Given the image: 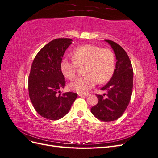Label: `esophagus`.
<instances>
[{"label": "esophagus", "mask_w": 158, "mask_h": 158, "mask_svg": "<svg viewBox=\"0 0 158 158\" xmlns=\"http://www.w3.org/2000/svg\"><path fill=\"white\" fill-rule=\"evenodd\" d=\"M78 94L79 96H81V97H84V96L87 97V96H88V95H89V94H81V93H78Z\"/></svg>", "instance_id": "34e87169"}]
</instances>
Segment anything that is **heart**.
<instances>
[{
	"instance_id": "obj_1",
	"label": "heart",
	"mask_w": 158,
	"mask_h": 158,
	"mask_svg": "<svg viewBox=\"0 0 158 158\" xmlns=\"http://www.w3.org/2000/svg\"><path fill=\"white\" fill-rule=\"evenodd\" d=\"M85 64L86 75L76 78L69 87L78 93L84 94L95 86L97 82L103 83L110 80L115 69V57L108 49H102L94 45H84L73 52V59L64 58L60 63V69L69 79H73L78 66Z\"/></svg>"
}]
</instances>
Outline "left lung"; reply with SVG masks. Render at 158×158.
<instances>
[{
  "label": "left lung",
  "mask_w": 158,
  "mask_h": 158,
  "mask_svg": "<svg viewBox=\"0 0 158 158\" xmlns=\"http://www.w3.org/2000/svg\"><path fill=\"white\" fill-rule=\"evenodd\" d=\"M111 47L116 57L115 69L109 82L101 88L105 95H96L98 103L91 108V112L102 121H115L122 116L130 102L132 92L133 70L126 51L117 43L105 40Z\"/></svg>",
  "instance_id": "1"
}]
</instances>
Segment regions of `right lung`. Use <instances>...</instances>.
Masks as SVG:
<instances>
[{
	"mask_svg": "<svg viewBox=\"0 0 158 158\" xmlns=\"http://www.w3.org/2000/svg\"><path fill=\"white\" fill-rule=\"evenodd\" d=\"M72 41L69 38L50 41L38 52L31 65L28 80L30 98L35 111L49 120L65 116L77 98L76 93L59 91L66 83L60 63Z\"/></svg>",
	"mask_w": 158,
	"mask_h": 158,
	"instance_id": "obj_1",
	"label": "right lung"
}]
</instances>
